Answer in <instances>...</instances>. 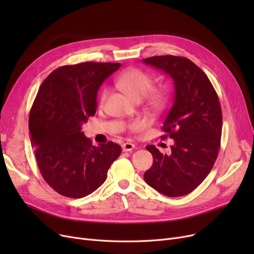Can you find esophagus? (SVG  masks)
<instances>
[{"instance_id": "obj_1", "label": "esophagus", "mask_w": 254, "mask_h": 254, "mask_svg": "<svg viewBox=\"0 0 254 254\" xmlns=\"http://www.w3.org/2000/svg\"><path fill=\"white\" fill-rule=\"evenodd\" d=\"M132 149H135V145L132 143H125L123 145V150L124 151H131Z\"/></svg>"}]
</instances>
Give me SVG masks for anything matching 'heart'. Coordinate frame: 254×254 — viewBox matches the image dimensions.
Wrapping results in <instances>:
<instances>
[{
    "mask_svg": "<svg viewBox=\"0 0 254 254\" xmlns=\"http://www.w3.org/2000/svg\"><path fill=\"white\" fill-rule=\"evenodd\" d=\"M154 78L151 74L137 68H128L120 74L116 80L117 86L134 102H140L144 99L146 106L150 112L156 113L164 108L167 104L169 92L164 86L152 87ZM109 90L104 89L100 97V105L104 106ZM132 129H138L140 125L131 124Z\"/></svg>",
    "mask_w": 254,
    "mask_h": 254,
    "instance_id": "b5f03b06",
    "label": "heart"
}]
</instances>
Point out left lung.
Returning a JSON list of instances; mask_svg holds the SVG:
<instances>
[{
	"label": "left lung",
	"mask_w": 254,
	"mask_h": 254,
	"mask_svg": "<svg viewBox=\"0 0 254 254\" xmlns=\"http://www.w3.org/2000/svg\"><path fill=\"white\" fill-rule=\"evenodd\" d=\"M174 80V104L162 127L174 141L170 154L146 146L153 156L144 180L167 196L189 194L208 176L217 158L222 113L217 93L207 75L190 60L159 56L143 60Z\"/></svg>",
	"instance_id": "8db88e82"
}]
</instances>
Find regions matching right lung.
<instances>
[{"instance_id": "1", "label": "right lung", "mask_w": 254, "mask_h": 254, "mask_svg": "<svg viewBox=\"0 0 254 254\" xmlns=\"http://www.w3.org/2000/svg\"><path fill=\"white\" fill-rule=\"evenodd\" d=\"M120 64L85 62L52 71L39 88L29 117L31 143L43 179L64 196L80 198L105 182L122 153L109 141L93 146L81 131L96 114L98 90Z\"/></svg>"}]
</instances>
